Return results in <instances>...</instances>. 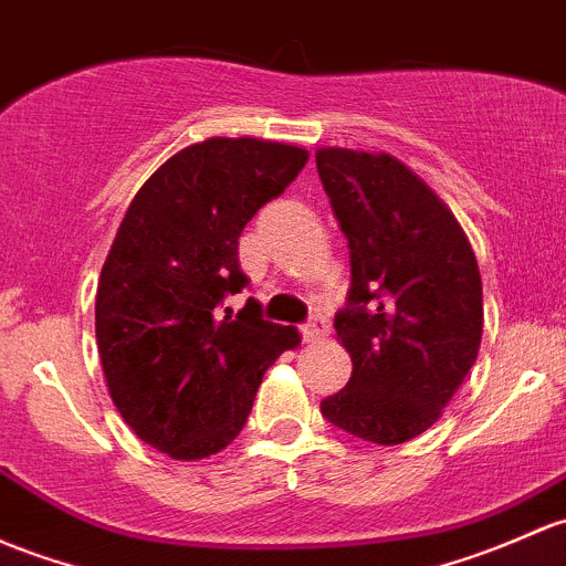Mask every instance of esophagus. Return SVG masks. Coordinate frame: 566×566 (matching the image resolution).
I'll return each mask as SVG.
<instances>
[{"instance_id": "obj_1", "label": "esophagus", "mask_w": 566, "mask_h": 566, "mask_svg": "<svg viewBox=\"0 0 566 566\" xmlns=\"http://www.w3.org/2000/svg\"><path fill=\"white\" fill-rule=\"evenodd\" d=\"M325 333H328V323H325V317H319V314H314V317L308 319L306 325H301V336H303V342H306V344L319 342Z\"/></svg>"}]
</instances>
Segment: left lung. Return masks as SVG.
Wrapping results in <instances>:
<instances>
[{
    "label": "left lung",
    "mask_w": 566,
    "mask_h": 566,
    "mask_svg": "<svg viewBox=\"0 0 566 566\" xmlns=\"http://www.w3.org/2000/svg\"><path fill=\"white\" fill-rule=\"evenodd\" d=\"M314 157L353 265L347 306L333 319L353 377L319 412L366 442L401 444L437 423L478 360V260L450 208L396 157Z\"/></svg>",
    "instance_id": "left-lung-1"
}]
</instances>
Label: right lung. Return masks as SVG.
I'll return each instance as SVG.
<instances>
[{
	"label": "right lung",
	"instance_id": "obj_1",
	"mask_svg": "<svg viewBox=\"0 0 566 566\" xmlns=\"http://www.w3.org/2000/svg\"><path fill=\"white\" fill-rule=\"evenodd\" d=\"M308 151L258 138H208L174 154L138 189L99 273L97 347L111 398L146 444L178 461L228 448L252 412L263 374L301 344L263 319L238 238L279 198Z\"/></svg>",
	"mask_w": 566,
	"mask_h": 566
}]
</instances>
